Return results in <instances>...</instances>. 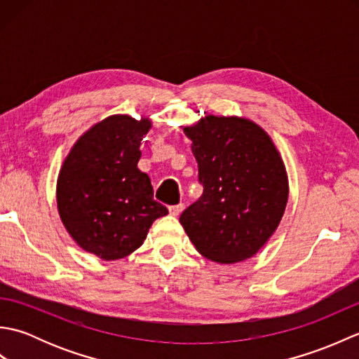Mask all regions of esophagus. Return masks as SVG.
<instances>
[{"instance_id": "obj_1", "label": "esophagus", "mask_w": 359, "mask_h": 359, "mask_svg": "<svg viewBox=\"0 0 359 359\" xmlns=\"http://www.w3.org/2000/svg\"><path fill=\"white\" fill-rule=\"evenodd\" d=\"M184 208H185V205H184V203L171 205V207H170V215H172V216H179L180 212L184 211Z\"/></svg>"}]
</instances>
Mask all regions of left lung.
<instances>
[{
    "label": "left lung",
    "instance_id": "8db88e82",
    "mask_svg": "<svg viewBox=\"0 0 359 359\" xmlns=\"http://www.w3.org/2000/svg\"><path fill=\"white\" fill-rule=\"evenodd\" d=\"M184 133L199 165L203 194L182 212L196 250L212 262L253 257L276 231L288 201L284 160L253 120L202 117Z\"/></svg>",
    "mask_w": 359,
    "mask_h": 359
}]
</instances>
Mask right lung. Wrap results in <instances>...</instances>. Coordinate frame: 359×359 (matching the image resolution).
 <instances>
[{
  "label": "right lung",
  "instance_id": "obj_1",
  "mask_svg": "<svg viewBox=\"0 0 359 359\" xmlns=\"http://www.w3.org/2000/svg\"><path fill=\"white\" fill-rule=\"evenodd\" d=\"M148 117L116 114L75 142L57 179L58 215L67 233L103 261L126 257L168 210L154 201L151 180L137 163Z\"/></svg>",
  "mask_w": 359,
  "mask_h": 359
}]
</instances>
